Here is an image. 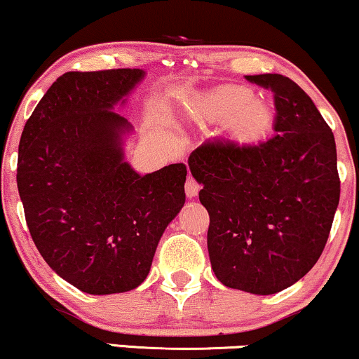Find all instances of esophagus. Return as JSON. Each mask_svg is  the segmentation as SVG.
I'll return each instance as SVG.
<instances>
[{"instance_id":"1","label":"esophagus","mask_w":359,"mask_h":359,"mask_svg":"<svg viewBox=\"0 0 359 359\" xmlns=\"http://www.w3.org/2000/svg\"><path fill=\"white\" fill-rule=\"evenodd\" d=\"M198 190H201V185H198V182L194 179L192 175H189L187 177V182H185V194H187V197L189 198L197 197Z\"/></svg>"}]
</instances>
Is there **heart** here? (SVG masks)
<instances>
[{
	"label": "heart",
	"mask_w": 359,
	"mask_h": 359,
	"mask_svg": "<svg viewBox=\"0 0 359 359\" xmlns=\"http://www.w3.org/2000/svg\"><path fill=\"white\" fill-rule=\"evenodd\" d=\"M212 112L219 117H235V127L242 134H258L269 126L270 111L265 104L253 101L252 90L230 86L210 97Z\"/></svg>",
	"instance_id": "b5f03b06"
}]
</instances>
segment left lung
Listing matches in <instances>:
<instances>
[{"instance_id":"1","label":"left lung","mask_w":359,"mask_h":359,"mask_svg":"<svg viewBox=\"0 0 359 359\" xmlns=\"http://www.w3.org/2000/svg\"><path fill=\"white\" fill-rule=\"evenodd\" d=\"M270 89L275 135L215 139L189 157L210 215L212 270L225 287L273 294L313 269L339 202L337 144L310 96L281 74L245 76Z\"/></svg>"}]
</instances>
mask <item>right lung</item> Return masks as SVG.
Returning a JSON list of instances; mask_svg holds the SVG:
<instances>
[{
	"label": "right lung",
	"mask_w": 359,
	"mask_h": 359,
	"mask_svg": "<svg viewBox=\"0 0 359 359\" xmlns=\"http://www.w3.org/2000/svg\"><path fill=\"white\" fill-rule=\"evenodd\" d=\"M144 76L66 72L21 134L16 182L33 242L61 278L90 294L137 288L185 203L184 164L140 175L124 161L133 124L114 107Z\"/></svg>",
	"instance_id": "1"
}]
</instances>
